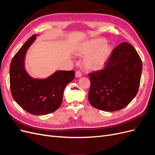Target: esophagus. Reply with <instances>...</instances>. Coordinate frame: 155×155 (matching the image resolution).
Returning <instances> with one entry per match:
<instances>
[{"label": "esophagus", "instance_id": "esophagus-1", "mask_svg": "<svg viewBox=\"0 0 155 155\" xmlns=\"http://www.w3.org/2000/svg\"><path fill=\"white\" fill-rule=\"evenodd\" d=\"M75 76H76V78H81L82 76V74H81V73L80 72L77 71L76 72V75H75Z\"/></svg>", "mask_w": 155, "mask_h": 155}]
</instances>
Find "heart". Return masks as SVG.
Returning a JSON list of instances; mask_svg holds the SVG:
<instances>
[{
	"label": "heart",
	"instance_id": "obj_1",
	"mask_svg": "<svg viewBox=\"0 0 155 155\" xmlns=\"http://www.w3.org/2000/svg\"><path fill=\"white\" fill-rule=\"evenodd\" d=\"M106 43L104 39L96 38L78 45L74 53L78 56H86L83 63L84 68L96 71L105 67L112 53V47Z\"/></svg>",
	"mask_w": 155,
	"mask_h": 155
}]
</instances>
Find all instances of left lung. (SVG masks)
<instances>
[{"instance_id": "left-lung-1", "label": "left lung", "mask_w": 155, "mask_h": 155, "mask_svg": "<svg viewBox=\"0 0 155 155\" xmlns=\"http://www.w3.org/2000/svg\"><path fill=\"white\" fill-rule=\"evenodd\" d=\"M142 70V60L132 45L122 43L117 46L104 69L88 74L91 105L108 112L122 109L137 95Z\"/></svg>"}]
</instances>
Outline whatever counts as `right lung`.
<instances>
[{"label":"right lung","instance_id":"right-lung-1","mask_svg":"<svg viewBox=\"0 0 155 155\" xmlns=\"http://www.w3.org/2000/svg\"><path fill=\"white\" fill-rule=\"evenodd\" d=\"M33 35L14 55L10 64L12 95L23 109L34 115H45L57 110L62 104L65 87L75 77L74 70H57L46 78H34L25 68L28 50L34 43Z\"/></svg>","mask_w":155,"mask_h":155}]
</instances>
